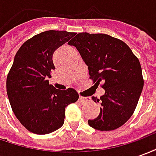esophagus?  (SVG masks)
I'll use <instances>...</instances> for the list:
<instances>
[{"label":"esophagus","instance_id":"1","mask_svg":"<svg viewBox=\"0 0 156 156\" xmlns=\"http://www.w3.org/2000/svg\"><path fill=\"white\" fill-rule=\"evenodd\" d=\"M79 101L83 103V104H86V103H88V102L90 101V98H88V97H82L80 96L79 97Z\"/></svg>","mask_w":156,"mask_h":156}]
</instances>
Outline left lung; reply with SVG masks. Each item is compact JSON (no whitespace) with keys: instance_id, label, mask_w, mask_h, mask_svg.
<instances>
[{"instance_id":"8db88e82","label":"left lung","mask_w":156,"mask_h":156,"mask_svg":"<svg viewBox=\"0 0 156 156\" xmlns=\"http://www.w3.org/2000/svg\"><path fill=\"white\" fill-rule=\"evenodd\" d=\"M68 45L77 48L94 83L105 82V94L92 97L101 108L89 126L101 131L122 126L133 115L144 86L139 59L126 43L107 34L81 32Z\"/></svg>"}]
</instances>
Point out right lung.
<instances>
[{
  "mask_svg": "<svg viewBox=\"0 0 156 156\" xmlns=\"http://www.w3.org/2000/svg\"><path fill=\"white\" fill-rule=\"evenodd\" d=\"M75 32L47 31L25 41L6 78V92L16 117L37 134H50L62 126L65 108L78 99L75 89L60 90L49 84L54 51Z\"/></svg>",
  "mask_w": 156,
  "mask_h": 156,
  "instance_id": "1",
  "label": "right lung"
}]
</instances>
